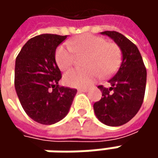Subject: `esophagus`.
<instances>
[{"label":"esophagus","instance_id":"obj_1","mask_svg":"<svg viewBox=\"0 0 158 158\" xmlns=\"http://www.w3.org/2000/svg\"><path fill=\"white\" fill-rule=\"evenodd\" d=\"M78 91H80V92H87L88 91V88H79L78 89Z\"/></svg>","mask_w":158,"mask_h":158}]
</instances>
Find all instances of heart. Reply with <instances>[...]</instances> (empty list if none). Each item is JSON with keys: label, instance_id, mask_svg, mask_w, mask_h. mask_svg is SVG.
Instances as JSON below:
<instances>
[{"label": "heart", "instance_id": "heart-1", "mask_svg": "<svg viewBox=\"0 0 158 158\" xmlns=\"http://www.w3.org/2000/svg\"><path fill=\"white\" fill-rule=\"evenodd\" d=\"M76 55L83 56V65L86 69H75L64 75V82L71 87H88L101 76H113L120 67L122 52L120 47L113 42L92 34H82L69 41V45L57 47L54 58L61 70H67L76 62Z\"/></svg>", "mask_w": 158, "mask_h": 158}]
</instances>
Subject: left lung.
I'll use <instances>...</instances> for the list:
<instances>
[{
	"label": "left lung",
	"instance_id": "8db88e82",
	"mask_svg": "<svg viewBox=\"0 0 158 158\" xmlns=\"http://www.w3.org/2000/svg\"><path fill=\"white\" fill-rule=\"evenodd\" d=\"M114 40L122 52V62L115 76L109 80L111 86H98L102 98L93 106L97 118L102 123L118 127L133 118L143 105L147 71L137 46L117 31L101 32Z\"/></svg>",
	"mask_w": 158,
	"mask_h": 158
}]
</instances>
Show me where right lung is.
I'll return each mask as SVG.
<instances>
[{
	"mask_svg": "<svg viewBox=\"0 0 158 158\" xmlns=\"http://www.w3.org/2000/svg\"><path fill=\"white\" fill-rule=\"evenodd\" d=\"M67 36L41 34L29 40L15 59V88L22 107L36 122L52 125L68 114L76 89L59 85L55 51Z\"/></svg>",
	"mask_w": 158,
	"mask_h": 158,
	"instance_id": "1",
	"label": "right lung"
}]
</instances>
